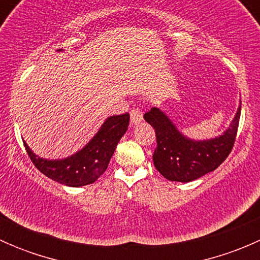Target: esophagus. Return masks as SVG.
<instances>
[{
	"label": "esophagus",
	"instance_id": "34e87169",
	"mask_svg": "<svg viewBox=\"0 0 260 260\" xmlns=\"http://www.w3.org/2000/svg\"><path fill=\"white\" fill-rule=\"evenodd\" d=\"M129 114H131V124L132 125H136L140 122H142L143 113L140 111V109H132Z\"/></svg>",
	"mask_w": 260,
	"mask_h": 260
}]
</instances>
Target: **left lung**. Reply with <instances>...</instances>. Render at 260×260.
<instances>
[{
	"mask_svg": "<svg viewBox=\"0 0 260 260\" xmlns=\"http://www.w3.org/2000/svg\"><path fill=\"white\" fill-rule=\"evenodd\" d=\"M240 108L242 102L222 135L208 140L187 137L164 111L151 108L143 118L156 132L157 148L153 153V165L157 171L170 181L191 182L216 170L229 156L234 145Z\"/></svg>",
	"mask_w": 260,
	"mask_h": 260,
	"instance_id": "left-lung-1",
	"label": "left lung"
}]
</instances>
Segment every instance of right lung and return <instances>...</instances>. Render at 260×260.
I'll return each instance as SVG.
<instances>
[{
	"instance_id": "add662e5",
	"label": "right lung",
	"mask_w": 260,
	"mask_h": 260,
	"mask_svg": "<svg viewBox=\"0 0 260 260\" xmlns=\"http://www.w3.org/2000/svg\"><path fill=\"white\" fill-rule=\"evenodd\" d=\"M128 124V113L111 115L83 148L65 158H43L34 153L25 141L23 145L31 161L45 176L69 187H80L93 183L106 171L118 142L127 132Z\"/></svg>"
}]
</instances>
